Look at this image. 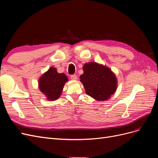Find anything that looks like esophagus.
Returning a JSON list of instances; mask_svg holds the SVG:
<instances>
[{
	"label": "esophagus",
	"instance_id": "esophagus-1",
	"mask_svg": "<svg viewBox=\"0 0 158 158\" xmlns=\"http://www.w3.org/2000/svg\"><path fill=\"white\" fill-rule=\"evenodd\" d=\"M70 78H71L72 80H75L77 79V76L75 75V74L71 75V76H70Z\"/></svg>",
	"mask_w": 158,
	"mask_h": 158
}]
</instances>
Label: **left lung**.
<instances>
[{
	"instance_id": "left-lung-1",
	"label": "left lung",
	"mask_w": 158,
	"mask_h": 158,
	"mask_svg": "<svg viewBox=\"0 0 158 158\" xmlns=\"http://www.w3.org/2000/svg\"><path fill=\"white\" fill-rule=\"evenodd\" d=\"M84 74L80 76L85 93L98 101L108 99L117 89L115 76L109 68L96 63L84 65Z\"/></svg>"
}]
</instances>
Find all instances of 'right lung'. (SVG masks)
Returning a JSON list of instances; mask_svg holds the SVG:
<instances>
[{
	"label": "right lung",
	"instance_id": "obj_1",
	"mask_svg": "<svg viewBox=\"0 0 158 158\" xmlns=\"http://www.w3.org/2000/svg\"><path fill=\"white\" fill-rule=\"evenodd\" d=\"M68 78L64 73H57L55 68L51 67L40 78L39 87L50 101H54L59 98L64 84Z\"/></svg>",
	"mask_w": 158,
	"mask_h": 158
}]
</instances>
